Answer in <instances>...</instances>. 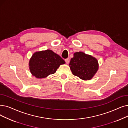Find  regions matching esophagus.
I'll use <instances>...</instances> for the list:
<instances>
[{"label":"esophagus","instance_id":"1","mask_svg":"<svg viewBox=\"0 0 128 128\" xmlns=\"http://www.w3.org/2000/svg\"><path fill=\"white\" fill-rule=\"evenodd\" d=\"M65 61L66 63L67 64H68L69 63V62H70V60H69L68 58H66V59H65Z\"/></svg>","mask_w":128,"mask_h":128}]
</instances>
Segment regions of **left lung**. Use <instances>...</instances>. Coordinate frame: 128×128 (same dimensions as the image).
Returning <instances> with one entry per match:
<instances>
[{"mask_svg":"<svg viewBox=\"0 0 128 128\" xmlns=\"http://www.w3.org/2000/svg\"><path fill=\"white\" fill-rule=\"evenodd\" d=\"M69 65L74 75L85 80H91L99 68L96 58L82 52L74 54Z\"/></svg>","mask_w":128,"mask_h":128,"instance_id":"left-lung-1","label":"left lung"}]
</instances>
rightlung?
Masks as SVG:
<instances>
[{
  "mask_svg": "<svg viewBox=\"0 0 128 128\" xmlns=\"http://www.w3.org/2000/svg\"><path fill=\"white\" fill-rule=\"evenodd\" d=\"M65 62L60 56L50 50L36 52L29 60V69L37 78H46L54 74L60 65Z\"/></svg>",
  "mask_w": 128,
  "mask_h": 128,
  "instance_id": "right-lung-1",
  "label": "right lung"
}]
</instances>
